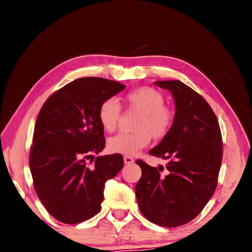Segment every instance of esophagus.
Instances as JSON below:
<instances>
[{"instance_id": "esophagus-1", "label": "esophagus", "mask_w": 252, "mask_h": 252, "mask_svg": "<svg viewBox=\"0 0 252 252\" xmlns=\"http://www.w3.org/2000/svg\"><path fill=\"white\" fill-rule=\"evenodd\" d=\"M123 161H125V163L126 164H132V163H134V160H133V158H131V157H123Z\"/></svg>"}]
</instances>
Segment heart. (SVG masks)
<instances>
[{
  "label": "heart",
  "mask_w": 252,
  "mask_h": 252,
  "mask_svg": "<svg viewBox=\"0 0 252 252\" xmlns=\"http://www.w3.org/2000/svg\"><path fill=\"white\" fill-rule=\"evenodd\" d=\"M125 101L129 108L140 113L134 125L133 133H120L112 136L108 142L112 153L131 157L147 148L153 139H162L169 133L173 125V113L164 106V96L153 88L143 87L127 93ZM120 105L114 99H108L99 108V120L108 132L117 129L120 120Z\"/></svg>",
  "instance_id": "b5f03b06"
}]
</instances>
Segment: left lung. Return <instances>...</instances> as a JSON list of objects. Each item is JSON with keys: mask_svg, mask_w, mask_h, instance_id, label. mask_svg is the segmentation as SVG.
I'll return each instance as SVG.
<instances>
[{"mask_svg": "<svg viewBox=\"0 0 252 252\" xmlns=\"http://www.w3.org/2000/svg\"><path fill=\"white\" fill-rule=\"evenodd\" d=\"M171 92L176 106L169 133L151 156L169 160L151 167L142 160L135 186L136 201L142 215L161 227L174 228L194 219L215 192L222 161V139L218 120L210 105L179 80L156 81Z\"/></svg>", "mask_w": 252, "mask_h": 252, "instance_id": "8db88e82", "label": "left lung"}]
</instances>
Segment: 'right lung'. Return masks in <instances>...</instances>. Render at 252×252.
I'll return each mask as SVG.
<instances>
[{
    "instance_id": "1",
    "label": "right lung",
    "mask_w": 252,
    "mask_h": 252,
    "mask_svg": "<svg viewBox=\"0 0 252 252\" xmlns=\"http://www.w3.org/2000/svg\"><path fill=\"white\" fill-rule=\"evenodd\" d=\"M125 89L102 78L76 79L53 93L37 116L30 153L34 189L50 215L63 223L95 216L105 182L123 167L118 153L96 157L93 167L87 159L105 146L100 105Z\"/></svg>"
}]
</instances>
